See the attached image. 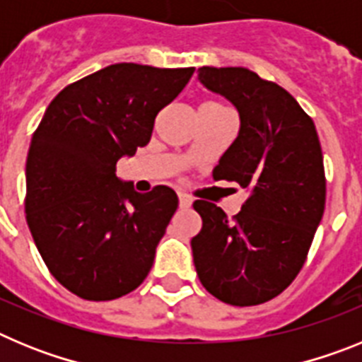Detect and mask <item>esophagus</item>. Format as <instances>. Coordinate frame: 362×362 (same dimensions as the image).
Masks as SVG:
<instances>
[{"label": "esophagus", "mask_w": 362, "mask_h": 362, "mask_svg": "<svg viewBox=\"0 0 362 362\" xmlns=\"http://www.w3.org/2000/svg\"><path fill=\"white\" fill-rule=\"evenodd\" d=\"M190 204H192V197L188 196V194H183V192H181V194H179V206H181V209H188Z\"/></svg>", "instance_id": "esophagus-1"}]
</instances>
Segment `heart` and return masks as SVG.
<instances>
[{"label": "heart", "mask_w": 362, "mask_h": 362, "mask_svg": "<svg viewBox=\"0 0 362 362\" xmlns=\"http://www.w3.org/2000/svg\"><path fill=\"white\" fill-rule=\"evenodd\" d=\"M204 105H212V107H217V108H225V107H223V105H219V103H212V101H210V103H204Z\"/></svg>", "instance_id": "1"}]
</instances>
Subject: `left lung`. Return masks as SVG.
<instances>
[{
	"label": "left lung",
	"mask_w": 362,
	"mask_h": 362,
	"mask_svg": "<svg viewBox=\"0 0 362 362\" xmlns=\"http://www.w3.org/2000/svg\"><path fill=\"white\" fill-rule=\"evenodd\" d=\"M199 81L238 108L241 129L214 179L246 188L241 212L228 219L197 199L203 219L192 238L201 284L233 306L274 299L306 261L326 203L322 150L312 117L290 92L243 66H201Z\"/></svg>",
	"instance_id": "8db88e82"
}]
</instances>
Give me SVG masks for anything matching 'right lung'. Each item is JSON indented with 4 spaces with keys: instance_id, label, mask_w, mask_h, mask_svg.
Listing matches in <instances>:
<instances>
[{
    "instance_id": "1",
    "label": "right lung",
    "mask_w": 362,
    "mask_h": 362,
    "mask_svg": "<svg viewBox=\"0 0 362 362\" xmlns=\"http://www.w3.org/2000/svg\"><path fill=\"white\" fill-rule=\"evenodd\" d=\"M194 70L105 66L65 86L32 136L27 225L50 274L81 299H117L148 276L177 196L165 185L137 194L116 163L150 141Z\"/></svg>"
}]
</instances>
